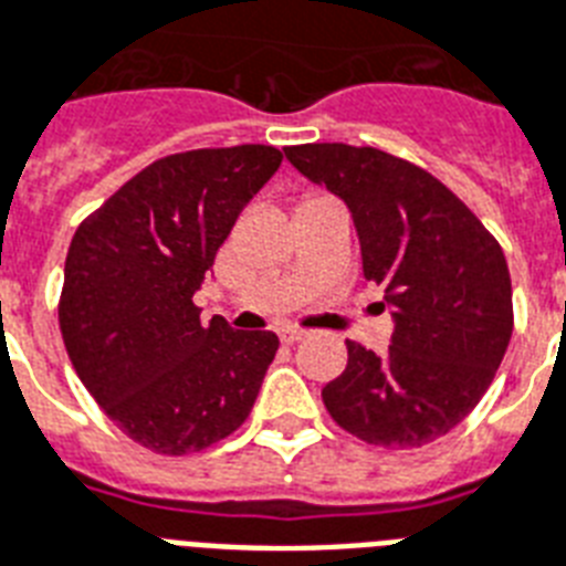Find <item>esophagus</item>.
I'll use <instances>...</instances> for the list:
<instances>
[{"label":"esophagus","mask_w":566,"mask_h":566,"mask_svg":"<svg viewBox=\"0 0 566 566\" xmlns=\"http://www.w3.org/2000/svg\"><path fill=\"white\" fill-rule=\"evenodd\" d=\"M279 337H282V343L293 346V343H298V339L307 337V331L305 328H284V331H279Z\"/></svg>","instance_id":"esophagus-1"}]
</instances>
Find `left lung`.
<instances>
[{
    "mask_svg": "<svg viewBox=\"0 0 566 566\" xmlns=\"http://www.w3.org/2000/svg\"><path fill=\"white\" fill-rule=\"evenodd\" d=\"M284 156L348 206L363 275L384 287L395 323L384 355L346 343V371L323 389L331 418L380 448L442 439L480 403L512 339L500 243L448 186L407 159L339 142Z\"/></svg>",
    "mask_w": 566,
    "mask_h": 566,
    "instance_id": "8db88e82",
    "label": "left lung"
}]
</instances>
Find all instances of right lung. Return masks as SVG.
Returning a JSON list of instances; mask_svg holds the SVG:
<instances>
[{
    "label": "right lung",
    "instance_id": "add662e5",
    "mask_svg": "<svg viewBox=\"0 0 566 566\" xmlns=\"http://www.w3.org/2000/svg\"><path fill=\"white\" fill-rule=\"evenodd\" d=\"M270 145L165 156L69 243L60 331L90 395L142 448L182 457L247 421L279 352L273 331L200 323L191 302L238 214L279 171Z\"/></svg>",
    "mask_w": 566,
    "mask_h": 566
}]
</instances>
